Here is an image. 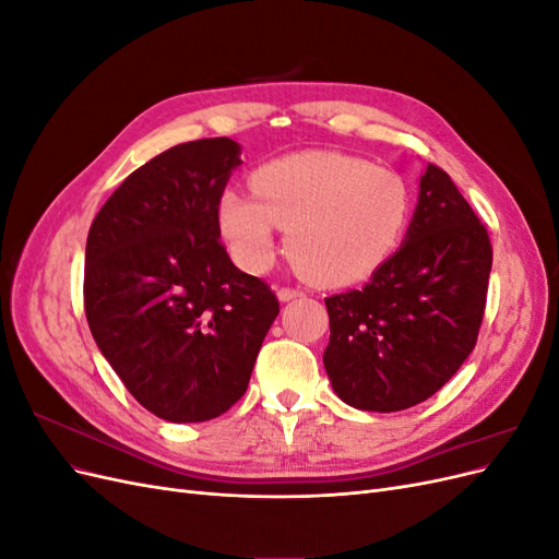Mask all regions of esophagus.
Masks as SVG:
<instances>
[{
  "label": "esophagus",
  "mask_w": 559,
  "mask_h": 559,
  "mask_svg": "<svg viewBox=\"0 0 559 559\" xmlns=\"http://www.w3.org/2000/svg\"><path fill=\"white\" fill-rule=\"evenodd\" d=\"M300 296H302V292H300V289H294V286H280V289H277V298H280L282 302L300 298Z\"/></svg>",
  "instance_id": "esophagus-1"
}]
</instances>
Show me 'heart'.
Returning <instances> with one entry per match:
<instances>
[{
    "mask_svg": "<svg viewBox=\"0 0 559 559\" xmlns=\"http://www.w3.org/2000/svg\"><path fill=\"white\" fill-rule=\"evenodd\" d=\"M251 193L228 189L216 202V226L230 257L249 273L273 263L277 228L289 230L294 265L319 286L368 280L399 249L413 198L392 167L341 151H298L249 177Z\"/></svg>",
    "mask_w": 559,
    "mask_h": 559,
    "instance_id": "b5f03b06",
    "label": "heart"
}]
</instances>
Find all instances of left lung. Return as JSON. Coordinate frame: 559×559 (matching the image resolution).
<instances>
[{
    "label": "left lung",
    "mask_w": 559,
    "mask_h": 559,
    "mask_svg": "<svg viewBox=\"0 0 559 559\" xmlns=\"http://www.w3.org/2000/svg\"><path fill=\"white\" fill-rule=\"evenodd\" d=\"M489 270L487 228L448 173L429 165L401 249L361 292L326 298L333 392L370 413L433 396L476 347Z\"/></svg>",
    "instance_id": "8db88e82"
}]
</instances>
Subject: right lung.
Here are the masks:
<instances>
[{
  "label": "right lung",
  "instance_id": "obj_1",
  "mask_svg": "<svg viewBox=\"0 0 559 559\" xmlns=\"http://www.w3.org/2000/svg\"><path fill=\"white\" fill-rule=\"evenodd\" d=\"M240 144L195 140L134 170L97 212L83 306L128 392L167 421H207L247 392L280 314L270 286L235 267L216 202Z\"/></svg>",
  "mask_w": 559,
  "mask_h": 559
}]
</instances>
